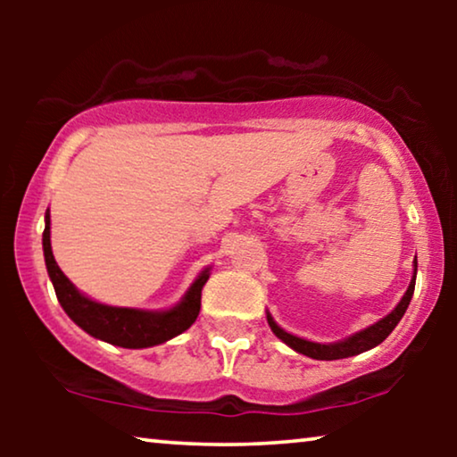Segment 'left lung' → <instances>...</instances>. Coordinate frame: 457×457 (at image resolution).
<instances>
[{
	"label": "left lung",
	"mask_w": 457,
	"mask_h": 457,
	"mask_svg": "<svg viewBox=\"0 0 457 457\" xmlns=\"http://www.w3.org/2000/svg\"><path fill=\"white\" fill-rule=\"evenodd\" d=\"M416 272H418V262L414 260V277L410 280L408 291L403 293L402 302H399L395 308H393L389 314L385 318H380L378 322H374L372 327H368L364 330H358V333L349 335L347 339L343 341H335V343H316V341H308L302 339V337H295L291 333H287L285 328H280L274 318L270 316V312H266V320L270 324L272 333L278 337L280 341L287 343L291 349H295L297 353L308 355L312 360H343V358H352V355L364 353L368 349L377 347L383 343L386 337L393 333V328L397 327V322L402 320L405 310H408L410 299L414 295V287H416Z\"/></svg>",
	"instance_id": "1"
}]
</instances>
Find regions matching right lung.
I'll use <instances>...</instances> for the list:
<instances>
[{
    "mask_svg": "<svg viewBox=\"0 0 457 457\" xmlns=\"http://www.w3.org/2000/svg\"><path fill=\"white\" fill-rule=\"evenodd\" d=\"M43 255L55 295L68 318L96 339L127 349L154 347L185 333L195 322L202 308V289L210 278V268H204L180 302L168 310L118 308V305L99 303L80 293L55 264L52 241H49V210L46 212V230H43Z\"/></svg>",
    "mask_w": 457,
    "mask_h": 457,
    "instance_id": "1",
    "label": "right lung"
}]
</instances>
